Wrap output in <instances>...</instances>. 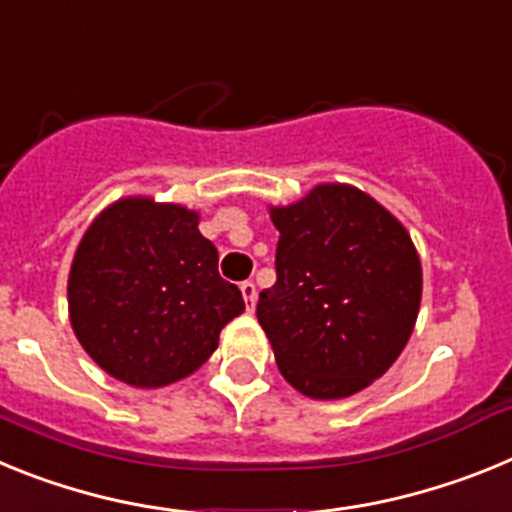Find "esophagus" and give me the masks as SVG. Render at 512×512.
<instances>
[{"mask_svg":"<svg viewBox=\"0 0 512 512\" xmlns=\"http://www.w3.org/2000/svg\"><path fill=\"white\" fill-rule=\"evenodd\" d=\"M241 295H243V300H246L248 312L256 310V297H259V292H256V284H253V282H243L241 284Z\"/></svg>","mask_w":512,"mask_h":512,"instance_id":"obj_1","label":"esophagus"}]
</instances>
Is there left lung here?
<instances>
[{
    "mask_svg": "<svg viewBox=\"0 0 512 512\" xmlns=\"http://www.w3.org/2000/svg\"><path fill=\"white\" fill-rule=\"evenodd\" d=\"M277 282L256 318L279 372L312 400L366 390L402 354L415 328L423 269L405 225L351 184H318L271 207Z\"/></svg>",
    "mask_w": 512,
    "mask_h": 512,
    "instance_id": "left-lung-1",
    "label": "left lung"
}]
</instances>
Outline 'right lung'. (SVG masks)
<instances>
[{
	"label": "right lung",
	"instance_id": "add662e5",
	"mask_svg": "<svg viewBox=\"0 0 512 512\" xmlns=\"http://www.w3.org/2000/svg\"><path fill=\"white\" fill-rule=\"evenodd\" d=\"M200 212L153 197L104 207L69 271V318L94 364L130 387H166L212 356L246 310L217 271Z\"/></svg>",
	"mask_w": 512,
	"mask_h": 512
}]
</instances>
